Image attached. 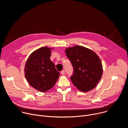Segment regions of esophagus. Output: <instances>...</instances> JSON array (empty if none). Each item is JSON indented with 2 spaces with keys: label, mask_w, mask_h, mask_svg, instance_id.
Wrapping results in <instances>:
<instances>
[{
  "label": "esophagus",
  "mask_w": 128,
  "mask_h": 128,
  "mask_svg": "<svg viewBox=\"0 0 128 128\" xmlns=\"http://www.w3.org/2000/svg\"><path fill=\"white\" fill-rule=\"evenodd\" d=\"M61 74L62 75H64L65 74V70H62L61 71Z\"/></svg>",
  "instance_id": "34e87169"
}]
</instances>
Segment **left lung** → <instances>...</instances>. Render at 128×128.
I'll list each match as a JSON object with an SVG mask.
<instances>
[{"mask_svg": "<svg viewBox=\"0 0 128 128\" xmlns=\"http://www.w3.org/2000/svg\"><path fill=\"white\" fill-rule=\"evenodd\" d=\"M65 52L74 68V74L70 76L73 84L83 92L96 87L103 72L101 61L97 54L80 46L67 48Z\"/></svg>", "mask_w": 128, "mask_h": 128, "instance_id": "left-lung-1", "label": "left lung"}]
</instances>
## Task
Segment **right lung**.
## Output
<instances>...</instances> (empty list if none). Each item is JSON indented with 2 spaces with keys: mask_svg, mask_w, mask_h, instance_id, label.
<instances>
[{
  "mask_svg": "<svg viewBox=\"0 0 128 128\" xmlns=\"http://www.w3.org/2000/svg\"><path fill=\"white\" fill-rule=\"evenodd\" d=\"M50 51L51 48L46 46L34 51L27 59L24 69L29 84L42 92L52 88L60 76L50 59Z\"/></svg>",
  "mask_w": 128,
  "mask_h": 128,
  "instance_id": "1",
  "label": "right lung"
}]
</instances>
